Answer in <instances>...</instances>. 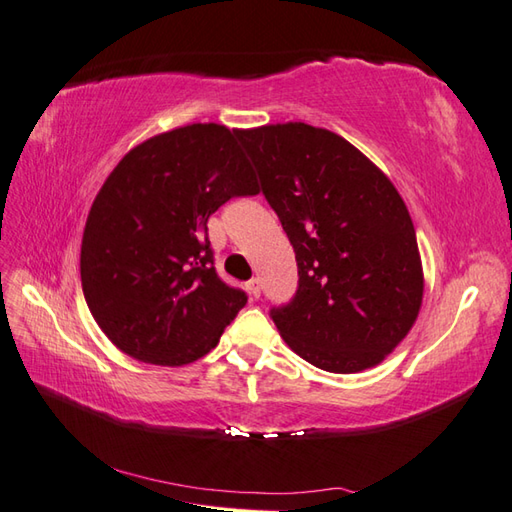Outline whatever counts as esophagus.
<instances>
[{"instance_id": "34e87169", "label": "esophagus", "mask_w": 512, "mask_h": 512, "mask_svg": "<svg viewBox=\"0 0 512 512\" xmlns=\"http://www.w3.org/2000/svg\"><path fill=\"white\" fill-rule=\"evenodd\" d=\"M246 290H248V295L253 297V299H259V295H262V286H259V279L257 277H253L246 284Z\"/></svg>"}]
</instances>
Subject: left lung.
Wrapping results in <instances>:
<instances>
[{
	"instance_id": "1",
	"label": "left lung",
	"mask_w": 512,
	"mask_h": 512,
	"mask_svg": "<svg viewBox=\"0 0 512 512\" xmlns=\"http://www.w3.org/2000/svg\"><path fill=\"white\" fill-rule=\"evenodd\" d=\"M295 248L297 295L270 312L295 354L334 374L383 363L418 319L420 250L407 204L352 143L323 127L239 129Z\"/></svg>"
}]
</instances>
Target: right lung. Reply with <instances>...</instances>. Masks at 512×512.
I'll return each mask as SVG.
<instances>
[{
    "label": "right lung",
    "instance_id": "obj_1",
    "mask_svg": "<svg viewBox=\"0 0 512 512\" xmlns=\"http://www.w3.org/2000/svg\"><path fill=\"white\" fill-rule=\"evenodd\" d=\"M239 129L193 123L129 149L96 193L81 242L94 321L136 361L180 367L209 354L246 306L213 268L206 222L257 182Z\"/></svg>",
    "mask_w": 512,
    "mask_h": 512
}]
</instances>
